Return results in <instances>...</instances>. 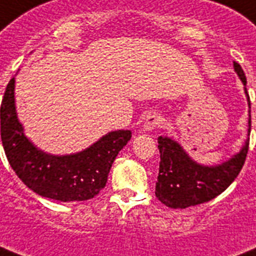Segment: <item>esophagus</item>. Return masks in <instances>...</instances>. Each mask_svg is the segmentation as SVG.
Masks as SVG:
<instances>
[{
    "mask_svg": "<svg viewBox=\"0 0 256 256\" xmlns=\"http://www.w3.org/2000/svg\"><path fill=\"white\" fill-rule=\"evenodd\" d=\"M162 124V120L158 114H150L146 116L145 122L142 124V128L145 132H152L154 128H157L160 124Z\"/></svg>",
    "mask_w": 256,
    "mask_h": 256,
    "instance_id": "obj_1",
    "label": "esophagus"
}]
</instances>
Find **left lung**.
<instances>
[{
  "label": "left lung",
  "instance_id": "8db88e82",
  "mask_svg": "<svg viewBox=\"0 0 256 256\" xmlns=\"http://www.w3.org/2000/svg\"><path fill=\"white\" fill-rule=\"evenodd\" d=\"M235 72L239 76L244 94L251 108L250 96L246 88L247 80L242 67L234 62ZM251 111L248 110V134L239 153L231 158L214 166L202 165L193 161L182 146L169 136H158V149L161 154L160 173L156 182V196L169 208L184 210L188 206L202 204L219 196L232 184L244 165L248 152L251 132Z\"/></svg>",
  "mask_w": 256,
  "mask_h": 256
}]
</instances>
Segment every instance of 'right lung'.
I'll return each instance as SVG.
<instances>
[{"label":"right lung","instance_id":"obj_1","mask_svg":"<svg viewBox=\"0 0 256 256\" xmlns=\"http://www.w3.org/2000/svg\"><path fill=\"white\" fill-rule=\"evenodd\" d=\"M16 79H10L0 108L1 140L12 169L33 192L58 202H83L100 192L107 176L124 146L130 141V130L107 132L87 149L54 156L38 149L25 136L16 111Z\"/></svg>","mask_w":256,"mask_h":256}]
</instances>
